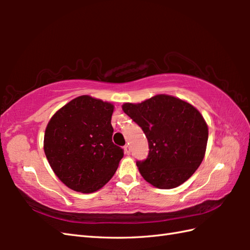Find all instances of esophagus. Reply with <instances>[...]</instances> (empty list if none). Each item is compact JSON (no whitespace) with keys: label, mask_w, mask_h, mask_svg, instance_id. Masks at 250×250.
<instances>
[{"label":"esophagus","mask_w":250,"mask_h":250,"mask_svg":"<svg viewBox=\"0 0 250 250\" xmlns=\"http://www.w3.org/2000/svg\"><path fill=\"white\" fill-rule=\"evenodd\" d=\"M125 155H130V153H131V147H130V145H125Z\"/></svg>","instance_id":"esophagus-1"}]
</instances>
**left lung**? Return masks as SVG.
<instances>
[{"label":"left lung","instance_id":"left-lung-1","mask_svg":"<svg viewBox=\"0 0 250 250\" xmlns=\"http://www.w3.org/2000/svg\"><path fill=\"white\" fill-rule=\"evenodd\" d=\"M122 109L144 132L149 152L136 161L146 182L159 189L184 184L203 160L208 129L200 111L171 95L160 94Z\"/></svg>","mask_w":250,"mask_h":250}]
</instances>
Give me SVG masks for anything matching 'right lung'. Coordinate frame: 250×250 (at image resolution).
Wrapping results in <instances>:
<instances>
[{"mask_svg":"<svg viewBox=\"0 0 250 250\" xmlns=\"http://www.w3.org/2000/svg\"><path fill=\"white\" fill-rule=\"evenodd\" d=\"M114 106L82 95L51 117L44 150L61 182L78 192L91 193L114 176L124 149L113 143Z\"/></svg>","mask_w":250,"mask_h":250,"instance_id":"right-lung-1","label":"right lung"}]
</instances>
